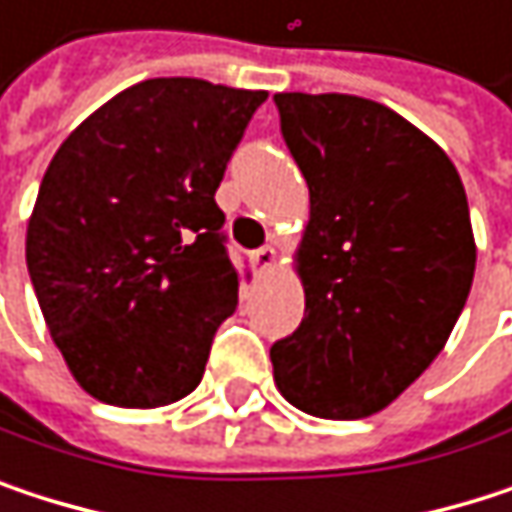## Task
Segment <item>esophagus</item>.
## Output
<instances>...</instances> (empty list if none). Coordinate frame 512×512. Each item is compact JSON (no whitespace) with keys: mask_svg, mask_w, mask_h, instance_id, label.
Segmentation results:
<instances>
[{"mask_svg":"<svg viewBox=\"0 0 512 512\" xmlns=\"http://www.w3.org/2000/svg\"><path fill=\"white\" fill-rule=\"evenodd\" d=\"M252 263H255L260 272H263V269H272V266H275V249H272V246L255 249V252H252Z\"/></svg>","mask_w":512,"mask_h":512,"instance_id":"1","label":"esophagus"}]
</instances>
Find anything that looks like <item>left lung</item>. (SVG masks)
Instances as JSON below:
<instances>
[{"instance_id":"obj_1","label":"left lung","mask_w":512,"mask_h":512,"mask_svg":"<svg viewBox=\"0 0 512 512\" xmlns=\"http://www.w3.org/2000/svg\"><path fill=\"white\" fill-rule=\"evenodd\" d=\"M308 192L305 317L272 344L296 409L353 421L397 400L442 353L474 278V237L448 154L353 94H275Z\"/></svg>"}]
</instances>
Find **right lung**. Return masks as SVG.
<instances>
[{
  "instance_id": "1",
  "label": "right lung",
  "mask_w": 512,
  "mask_h": 512,
  "mask_svg": "<svg viewBox=\"0 0 512 512\" xmlns=\"http://www.w3.org/2000/svg\"><path fill=\"white\" fill-rule=\"evenodd\" d=\"M266 91L145 79L55 151L26 234L38 305L76 382L154 409L198 388L237 266L216 189Z\"/></svg>"
}]
</instances>
